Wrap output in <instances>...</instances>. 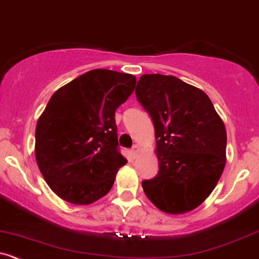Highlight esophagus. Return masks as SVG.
I'll return each mask as SVG.
<instances>
[{
	"instance_id": "34e87169",
	"label": "esophagus",
	"mask_w": 259,
	"mask_h": 259,
	"mask_svg": "<svg viewBox=\"0 0 259 259\" xmlns=\"http://www.w3.org/2000/svg\"><path fill=\"white\" fill-rule=\"evenodd\" d=\"M139 152H140V148H139L138 145L133 146V149H132V155H133V156L137 157L138 155H139Z\"/></svg>"
}]
</instances>
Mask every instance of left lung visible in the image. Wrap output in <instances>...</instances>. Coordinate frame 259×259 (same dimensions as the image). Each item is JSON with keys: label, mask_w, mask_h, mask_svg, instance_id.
Here are the masks:
<instances>
[{"label": "left lung", "mask_w": 259, "mask_h": 259, "mask_svg": "<svg viewBox=\"0 0 259 259\" xmlns=\"http://www.w3.org/2000/svg\"><path fill=\"white\" fill-rule=\"evenodd\" d=\"M135 94L154 122L159 161L157 175L141 182L144 192L166 213L192 211L225 168V124L205 92L174 75H141Z\"/></svg>", "instance_id": "obj_1"}]
</instances>
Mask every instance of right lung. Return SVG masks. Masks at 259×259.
<instances>
[{
  "label": "right lung",
  "mask_w": 259,
  "mask_h": 259,
  "mask_svg": "<svg viewBox=\"0 0 259 259\" xmlns=\"http://www.w3.org/2000/svg\"><path fill=\"white\" fill-rule=\"evenodd\" d=\"M135 84L132 74L93 69L52 95L37 121L34 154L43 179L67 202L102 198L126 164L118 150L115 110Z\"/></svg>",
  "instance_id": "1"
}]
</instances>
